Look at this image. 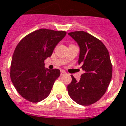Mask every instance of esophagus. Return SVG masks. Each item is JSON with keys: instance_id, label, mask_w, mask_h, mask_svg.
<instances>
[{"instance_id": "34e87169", "label": "esophagus", "mask_w": 126, "mask_h": 126, "mask_svg": "<svg viewBox=\"0 0 126 126\" xmlns=\"http://www.w3.org/2000/svg\"><path fill=\"white\" fill-rule=\"evenodd\" d=\"M64 74H65V72L64 71H61V75H63Z\"/></svg>"}]
</instances>
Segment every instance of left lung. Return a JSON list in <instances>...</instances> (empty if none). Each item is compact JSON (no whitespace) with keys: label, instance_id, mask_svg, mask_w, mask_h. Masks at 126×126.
<instances>
[{"label":"left lung","instance_id":"1","mask_svg":"<svg viewBox=\"0 0 126 126\" xmlns=\"http://www.w3.org/2000/svg\"><path fill=\"white\" fill-rule=\"evenodd\" d=\"M79 46V65L84 73L72 81L67 90L70 97L79 104L89 106L105 94L112 76V65L107 48L102 42L84 31L68 33Z\"/></svg>","mask_w":126,"mask_h":126}]
</instances>
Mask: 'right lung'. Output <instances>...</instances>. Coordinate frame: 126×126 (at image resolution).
Returning a JSON list of instances; mask_svg holds the SVG:
<instances>
[{
    "label": "right lung",
    "instance_id": "obj_1",
    "mask_svg": "<svg viewBox=\"0 0 126 126\" xmlns=\"http://www.w3.org/2000/svg\"><path fill=\"white\" fill-rule=\"evenodd\" d=\"M66 33L65 31L40 29L25 36L16 46L10 66V78L16 91L27 100L38 102L50 94L60 71L46 68L44 61L51 56Z\"/></svg>",
    "mask_w": 126,
    "mask_h": 126
}]
</instances>
